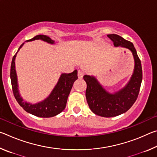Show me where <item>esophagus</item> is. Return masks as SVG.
Segmentation results:
<instances>
[{
    "label": "esophagus",
    "instance_id": "obj_1",
    "mask_svg": "<svg viewBox=\"0 0 157 157\" xmlns=\"http://www.w3.org/2000/svg\"><path fill=\"white\" fill-rule=\"evenodd\" d=\"M78 78L79 79H82V78H83V76H84V72H83V71L79 70L78 71Z\"/></svg>",
    "mask_w": 157,
    "mask_h": 157
}]
</instances>
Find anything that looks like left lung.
Returning <instances> with one entry per match:
<instances>
[{"label": "left lung", "mask_w": 157, "mask_h": 157, "mask_svg": "<svg viewBox=\"0 0 157 157\" xmlns=\"http://www.w3.org/2000/svg\"><path fill=\"white\" fill-rule=\"evenodd\" d=\"M107 36L113 42L114 46H121L131 50L134 59V70L132 78L125 86L114 94H110L103 88L94 76L85 75L86 83V98L89 107L98 116L110 118L126 112L136 100L141 84L143 73L140 60L134 45L115 34Z\"/></svg>", "instance_id": "left-lung-1"}]
</instances>
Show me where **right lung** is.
<instances>
[{
    "label": "right lung",
    "instance_id": "1",
    "mask_svg": "<svg viewBox=\"0 0 157 157\" xmlns=\"http://www.w3.org/2000/svg\"><path fill=\"white\" fill-rule=\"evenodd\" d=\"M36 39H41L50 44H55V41L52 40L49 36L43 35V34L36 35L27 41H34ZM23 44L24 43L21 45L18 48V51L13 57L11 69H10V78H11L12 91L15 99L23 109L34 116L41 117V118H50V117L56 116L62 112L66 107L68 95L72 89L74 82L78 79V71L75 70L73 73H62L56 86L50 93L49 96L41 102L36 103V104H31V103L24 102L18 91L17 75L15 70V58Z\"/></svg>",
    "mask_w": 157,
    "mask_h": 157
}]
</instances>
